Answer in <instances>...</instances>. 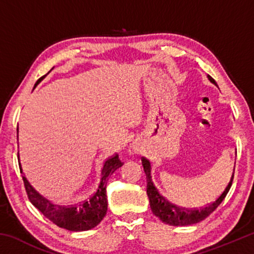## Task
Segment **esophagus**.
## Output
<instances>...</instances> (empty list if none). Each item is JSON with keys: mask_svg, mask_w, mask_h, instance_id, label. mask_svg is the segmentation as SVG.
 Returning <instances> with one entry per match:
<instances>
[{"mask_svg": "<svg viewBox=\"0 0 254 254\" xmlns=\"http://www.w3.org/2000/svg\"><path fill=\"white\" fill-rule=\"evenodd\" d=\"M128 153H130V154H137V153H139V150H137L135 145H131V147L128 148Z\"/></svg>", "mask_w": 254, "mask_h": 254, "instance_id": "1", "label": "esophagus"}]
</instances>
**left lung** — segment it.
<instances>
[{
  "label": "left lung",
  "mask_w": 254,
  "mask_h": 254,
  "mask_svg": "<svg viewBox=\"0 0 254 254\" xmlns=\"http://www.w3.org/2000/svg\"><path fill=\"white\" fill-rule=\"evenodd\" d=\"M208 79L215 83V80L210 76H207ZM142 166L144 169L145 176H147V195L149 197L150 201V207H151L152 213L156 215L157 217L160 218V220L166 223V224L174 225V226H186V225H191L196 224L200 221L205 220L206 217L209 216L215 209H216L220 204L225 198V196L229 192L230 188L232 186V182H233L234 178V171L233 175H232V178L230 180L229 185H227L225 190L222 192L221 196L218 197L216 200H214L213 203H209L205 207H201L199 209H188L180 207L171 203V201L167 198L166 196L161 195L159 192L158 189L154 187L152 177H151V165L148 160H145L142 158ZM235 168V165H234Z\"/></svg>",
  "instance_id": "8db88e82"
}]
</instances>
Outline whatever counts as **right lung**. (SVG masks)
<instances>
[{
    "label": "right lung",
    "instance_id": "1",
    "mask_svg": "<svg viewBox=\"0 0 254 254\" xmlns=\"http://www.w3.org/2000/svg\"><path fill=\"white\" fill-rule=\"evenodd\" d=\"M42 78L44 77L38 79L34 87L40 83ZM121 166H123V162L120 160L118 154H114L113 157L105 160L103 163L101 180L96 191L89 197V199L76 201L69 205H55L44 196H41L36 189H33L25 177H23V183L28 198L32 205L54 224L68 231H88L100 224L106 215L107 178Z\"/></svg>",
    "mask_w": 254,
    "mask_h": 254
}]
</instances>
